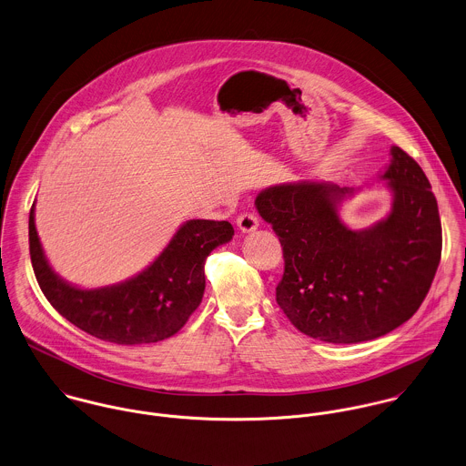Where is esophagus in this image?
Segmentation results:
<instances>
[{
	"instance_id": "34e87169",
	"label": "esophagus",
	"mask_w": 466,
	"mask_h": 466,
	"mask_svg": "<svg viewBox=\"0 0 466 466\" xmlns=\"http://www.w3.org/2000/svg\"><path fill=\"white\" fill-rule=\"evenodd\" d=\"M238 227L241 232H254L259 227V218L254 212H245L238 216Z\"/></svg>"
}]
</instances>
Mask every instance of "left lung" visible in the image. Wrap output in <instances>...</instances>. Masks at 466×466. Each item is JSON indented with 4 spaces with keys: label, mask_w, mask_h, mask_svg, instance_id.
<instances>
[{
    "label": "left lung",
    "mask_w": 466,
    "mask_h": 466,
    "mask_svg": "<svg viewBox=\"0 0 466 466\" xmlns=\"http://www.w3.org/2000/svg\"><path fill=\"white\" fill-rule=\"evenodd\" d=\"M381 175L389 216L364 230L339 218L353 192L324 182L270 187L256 198L279 238L284 274L276 299L304 335L331 344L378 339L421 306L441 259L438 201L423 169L398 146Z\"/></svg>",
    "instance_id": "8db88e82"
}]
</instances>
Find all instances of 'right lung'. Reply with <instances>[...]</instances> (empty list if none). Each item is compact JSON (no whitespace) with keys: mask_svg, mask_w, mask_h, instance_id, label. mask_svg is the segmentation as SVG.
I'll return each instance as SVG.
<instances>
[{"mask_svg":"<svg viewBox=\"0 0 466 466\" xmlns=\"http://www.w3.org/2000/svg\"><path fill=\"white\" fill-rule=\"evenodd\" d=\"M232 236L228 221L190 219L138 276L81 289L50 268L37 238L34 205L28 218L32 268L48 302L79 329L120 346L160 342L178 333L201 302L207 256Z\"/></svg>","mask_w":466,"mask_h":466,"instance_id":"obj_1","label":"right lung"}]
</instances>
